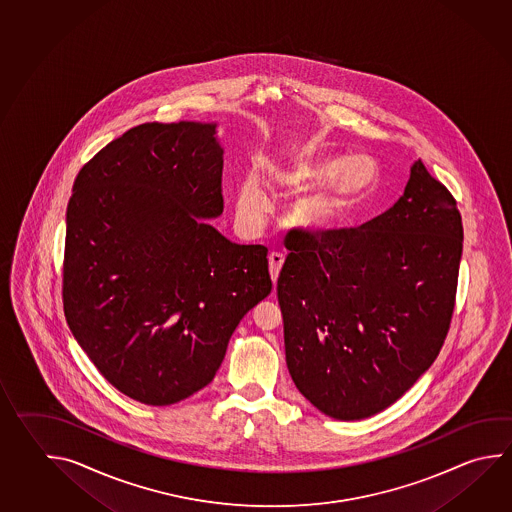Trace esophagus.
<instances>
[{
  "label": "esophagus",
  "mask_w": 512,
  "mask_h": 512,
  "mask_svg": "<svg viewBox=\"0 0 512 512\" xmlns=\"http://www.w3.org/2000/svg\"><path fill=\"white\" fill-rule=\"evenodd\" d=\"M282 264H284V255L279 253V251H272V253L268 255V268H270V275H272L273 284H275L277 277H279Z\"/></svg>",
  "instance_id": "esophagus-1"
}]
</instances>
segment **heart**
I'll return each mask as SVG.
<instances>
[{"label": "heart", "mask_w": 512, "mask_h": 512, "mask_svg": "<svg viewBox=\"0 0 512 512\" xmlns=\"http://www.w3.org/2000/svg\"><path fill=\"white\" fill-rule=\"evenodd\" d=\"M376 175V162L365 155H354L343 160L334 157L313 158L277 171V178L281 182L299 189L328 178L321 188L299 200L295 208L297 220L312 230L330 228L345 219L365 199ZM237 206L240 217L248 222H257L264 215L266 195L261 178L255 173L244 178Z\"/></svg>", "instance_id": "1"}]
</instances>
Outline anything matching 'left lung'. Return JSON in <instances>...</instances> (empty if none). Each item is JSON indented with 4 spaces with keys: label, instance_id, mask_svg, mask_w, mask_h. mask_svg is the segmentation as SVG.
<instances>
[{
    "label": "left lung",
    "instance_id": "obj_1",
    "mask_svg": "<svg viewBox=\"0 0 512 512\" xmlns=\"http://www.w3.org/2000/svg\"><path fill=\"white\" fill-rule=\"evenodd\" d=\"M284 244L277 297L299 392L341 421L396 403L449 332L463 251L449 189L416 160L383 215L350 230H292Z\"/></svg>",
    "mask_w": 512,
    "mask_h": 512
}]
</instances>
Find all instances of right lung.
Masks as SVG:
<instances>
[{
  "label": "right lung",
  "instance_id": "1",
  "mask_svg": "<svg viewBox=\"0 0 512 512\" xmlns=\"http://www.w3.org/2000/svg\"><path fill=\"white\" fill-rule=\"evenodd\" d=\"M222 155L217 124H142L74 180L65 319L100 374L144 405L209 385L240 319L272 292L268 250L208 222L224 209Z\"/></svg>",
  "mask_w": 512,
  "mask_h": 512
}]
</instances>
